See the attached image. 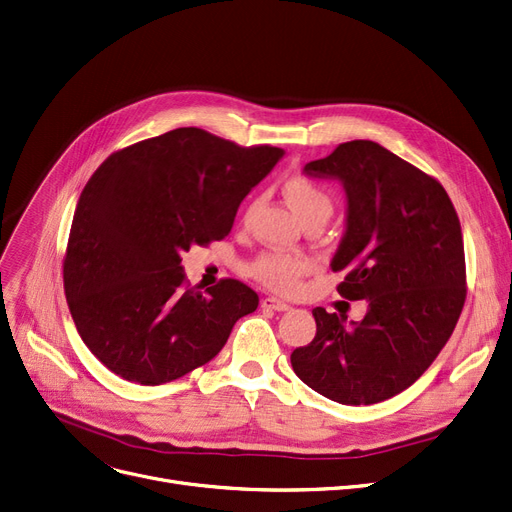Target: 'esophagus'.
Here are the masks:
<instances>
[{
	"label": "esophagus",
	"instance_id": "34e87169",
	"mask_svg": "<svg viewBox=\"0 0 512 512\" xmlns=\"http://www.w3.org/2000/svg\"><path fill=\"white\" fill-rule=\"evenodd\" d=\"M261 307H263V309H272V311H288V309H291V305L280 301V299H276V297H265V299L261 301Z\"/></svg>",
	"mask_w": 512,
	"mask_h": 512
}]
</instances>
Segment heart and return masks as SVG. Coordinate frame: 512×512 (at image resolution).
Here are the masks:
<instances>
[{"instance_id":"1","label":"heart","mask_w":512,"mask_h":512,"mask_svg":"<svg viewBox=\"0 0 512 512\" xmlns=\"http://www.w3.org/2000/svg\"><path fill=\"white\" fill-rule=\"evenodd\" d=\"M282 196L301 226L307 224V221H322V224H326L332 209H335L330 192L320 184L307 180V177H291V180H286L282 186ZM305 272L307 261L293 255H261L251 265V274L263 286H268L270 291L276 293H291Z\"/></svg>"}]
</instances>
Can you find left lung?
<instances>
[{"label": "left lung", "instance_id": "left-lung-1", "mask_svg": "<svg viewBox=\"0 0 512 512\" xmlns=\"http://www.w3.org/2000/svg\"><path fill=\"white\" fill-rule=\"evenodd\" d=\"M303 173L345 190V232L330 261L337 286L368 301L360 322L316 307V337L291 353L299 379L345 406L408 389L452 337L466 297L464 244L448 192L381 144H339Z\"/></svg>", "mask_w": 512, "mask_h": 512}]
</instances>
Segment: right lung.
Here are the masks:
<instances>
[{
  "label": "right lung",
  "instance_id": "right-lung-1",
  "mask_svg": "<svg viewBox=\"0 0 512 512\" xmlns=\"http://www.w3.org/2000/svg\"><path fill=\"white\" fill-rule=\"evenodd\" d=\"M282 148L180 127L96 169L75 209L64 293L83 343L121 379L163 385L207 364L259 297L238 280L186 286L182 253L230 234Z\"/></svg>",
  "mask_w": 512,
  "mask_h": 512
}]
</instances>
